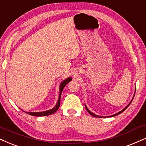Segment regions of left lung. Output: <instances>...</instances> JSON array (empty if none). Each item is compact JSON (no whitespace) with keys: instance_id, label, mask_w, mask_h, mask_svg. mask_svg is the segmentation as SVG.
Returning <instances> with one entry per match:
<instances>
[{"instance_id":"left-lung-1","label":"left lung","mask_w":146,"mask_h":146,"mask_svg":"<svg viewBox=\"0 0 146 146\" xmlns=\"http://www.w3.org/2000/svg\"><path fill=\"white\" fill-rule=\"evenodd\" d=\"M134 96H135V94H134V95H133V98H134ZM133 99H132V100H131V102H130V103H129V104H128V105H127V106H126V107L125 108H124V109H123V110H121V111H119V112L116 113V114H114V115H111V116H108V117H113V116H117V115L120 114V113H122V112H123V111H125V110H126V109H127V108H128V107H129V105H130V104H131V102H132V100H133ZM85 108H86V110H87V111H88V112H89V114H91V116H93V117H97V118H102V117H103V116H98V115H96V114H94V113H93V112H92V111H90V110H89V109H88V108L87 107V106H86V105H85ZM106 117H107V116H106Z\"/></svg>"}]
</instances>
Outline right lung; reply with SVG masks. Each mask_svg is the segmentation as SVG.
Here are the masks:
<instances>
[{"label":"right lung","mask_w":146,"mask_h":146,"mask_svg":"<svg viewBox=\"0 0 146 146\" xmlns=\"http://www.w3.org/2000/svg\"><path fill=\"white\" fill-rule=\"evenodd\" d=\"M72 80V78L71 77H69V78H67L65 80H63V81L61 82L60 85H59V98L58 100H57V102L56 104V105L55 106V107H53V108L51 110H48L46 111H37V112H27L26 111V113H27L28 114L31 115V116H48V115L53 114V113H55L57 110L59 109V106H60V99H61V94H62L63 89L65 87V86L67 84L68 82Z\"/></svg>","instance_id":"right-lung-1"}]
</instances>
